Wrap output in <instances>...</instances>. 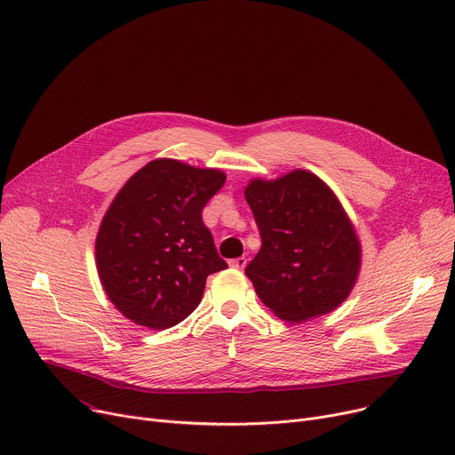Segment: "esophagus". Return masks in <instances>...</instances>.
Instances as JSON below:
<instances>
[{"label":"esophagus","mask_w":455,"mask_h":455,"mask_svg":"<svg viewBox=\"0 0 455 455\" xmlns=\"http://www.w3.org/2000/svg\"><path fill=\"white\" fill-rule=\"evenodd\" d=\"M246 262H248L246 257H236V259L229 260V266H231V268H235V270H244Z\"/></svg>","instance_id":"obj_1"}]
</instances>
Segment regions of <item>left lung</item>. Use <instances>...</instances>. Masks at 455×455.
<instances>
[{
	"label": "left lung",
	"instance_id": "1",
	"mask_svg": "<svg viewBox=\"0 0 455 455\" xmlns=\"http://www.w3.org/2000/svg\"><path fill=\"white\" fill-rule=\"evenodd\" d=\"M262 238L246 266L259 299L284 322L301 323L339 307L360 274L362 246L331 187L296 169L255 178L244 189Z\"/></svg>",
	"mask_w": 455,
	"mask_h": 455
}]
</instances>
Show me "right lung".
Returning a JSON list of instances; mask_svg holds the SVG:
<instances>
[{
  "label": "right lung",
  "mask_w": 455,
  "mask_h": 455,
  "mask_svg": "<svg viewBox=\"0 0 455 455\" xmlns=\"http://www.w3.org/2000/svg\"><path fill=\"white\" fill-rule=\"evenodd\" d=\"M226 181L217 169L159 157L117 193L95 238L100 284L136 325H178L202 301L207 275L226 270L202 209Z\"/></svg>",
  "instance_id": "add662e5"
}]
</instances>
